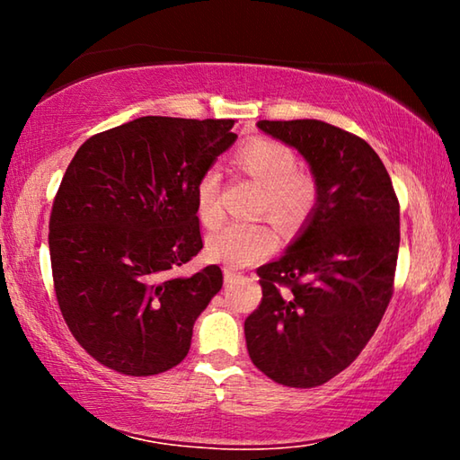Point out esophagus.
<instances>
[{
  "label": "esophagus",
  "mask_w": 460,
  "mask_h": 460,
  "mask_svg": "<svg viewBox=\"0 0 460 460\" xmlns=\"http://www.w3.org/2000/svg\"><path fill=\"white\" fill-rule=\"evenodd\" d=\"M235 278H237V274H235V271H233V270H225V284H233V282H235Z\"/></svg>",
  "instance_id": "obj_1"
}]
</instances>
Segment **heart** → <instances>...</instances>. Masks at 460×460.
I'll list each match as a JSON object with an SVG mask.
<instances>
[{"instance_id":"b5f03b06","label":"heart","mask_w":460,"mask_h":460,"mask_svg":"<svg viewBox=\"0 0 460 460\" xmlns=\"http://www.w3.org/2000/svg\"><path fill=\"white\" fill-rule=\"evenodd\" d=\"M235 164L263 186L261 211L278 221H292L308 211L314 200V182L296 170V155L282 142L270 137L249 139L235 152ZM197 215L202 225L213 227L223 219L221 174L208 168L194 189ZM278 237L266 223H229L207 239L208 258L229 268H243L274 252Z\"/></svg>"}]
</instances>
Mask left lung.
I'll use <instances>...</instances> for the list:
<instances>
[{
    "label": "left lung",
    "mask_w": 460,
    "mask_h": 460,
    "mask_svg": "<svg viewBox=\"0 0 460 460\" xmlns=\"http://www.w3.org/2000/svg\"><path fill=\"white\" fill-rule=\"evenodd\" d=\"M258 128L308 162L316 202L282 258L258 268L247 351L278 384L323 385L359 357L392 298L400 202L365 139L318 119Z\"/></svg>",
    "instance_id": "8db88e82"
}]
</instances>
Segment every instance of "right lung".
<instances>
[{
    "label": "right lung",
    "instance_id": "obj_1",
    "mask_svg": "<svg viewBox=\"0 0 460 460\" xmlns=\"http://www.w3.org/2000/svg\"><path fill=\"white\" fill-rule=\"evenodd\" d=\"M233 119L139 118L89 137L50 215L54 292L73 337L105 367L155 376L181 363L192 326L221 290L207 266L194 189L237 134Z\"/></svg>",
    "mask_w": 460,
    "mask_h": 460
}]
</instances>
